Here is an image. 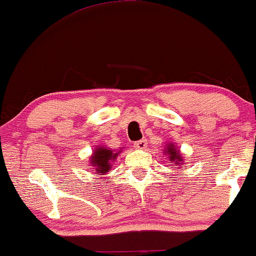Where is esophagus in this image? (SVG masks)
I'll use <instances>...</instances> for the list:
<instances>
[{"label":"esophagus","instance_id":"esophagus-1","mask_svg":"<svg viewBox=\"0 0 256 256\" xmlns=\"http://www.w3.org/2000/svg\"><path fill=\"white\" fill-rule=\"evenodd\" d=\"M146 144H148V143H146V140L144 138V140H137V142H134V146L136 149H146Z\"/></svg>","mask_w":256,"mask_h":256}]
</instances>
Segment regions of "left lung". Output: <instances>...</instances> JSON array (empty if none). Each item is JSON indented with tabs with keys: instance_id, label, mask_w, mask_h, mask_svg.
<instances>
[{
	"instance_id": "8db88e82",
	"label": "left lung",
	"mask_w": 256,
	"mask_h": 256,
	"mask_svg": "<svg viewBox=\"0 0 256 256\" xmlns=\"http://www.w3.org/2000/svg\"><path fill=\"white\" fill-rule=\"evenodd\" d=\"M173 146H167V149H168L167 152H168L170 155V160L173 161V162H176V165H177V164H182L183 162V158H182L180 155H179V152L176 150Z\"/></svg>"
}]
</instances>
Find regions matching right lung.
<instances>
[{
	"mask_svg": "<svg viewBox=\"0 0 256 256\" xmlns=\"http://www.w3.org/2000/svg\"><path fill=\"white\" fill-rule=\"evenodd\" d=\"M119 152H113L106 146H100L91 156V166L94 167L96 173L110 172L112 164Z\"/></svg>",
	"mask_w": 256,
	"mask_h": 256,
	"instance_id": "add662e5",
	"label": "right lung"
}]
</instances>
